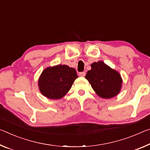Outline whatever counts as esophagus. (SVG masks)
Masks as SVG:
<instances>
[{"label":"esophagus","mask_w":150,"mask_h":150,"mask_svg":"<svg viewBox=\"0 0 150 150\" xmlns=\"http://www.w3.org/2000/svg\"><path fill=\"white\" fill-rule=\"evenodd\" d=\"M85 74H86V73H85V72H80L79 73V76H81V77H85Z\"/></svg>","instance_id":"obj_1"}]
</instances>
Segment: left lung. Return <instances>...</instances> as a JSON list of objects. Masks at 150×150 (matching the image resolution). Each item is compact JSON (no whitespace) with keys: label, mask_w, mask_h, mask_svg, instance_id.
<instances>
[{"label":"left lung","mask_w":150,"mask_h":150,"mask_svg":"<svg viewBox=\"0 0 150 150\" xmlns=\"http://www.w3.org/2000/svg\"><path fill=\"white\" fill-rule=\"evenodd\" d=\"M85 78L91 85L93 89L102 98L109 99L119 93L122 80L120 73L105 65L103 61L91 64Z\"/></svg>","instance_id":"left-lung-1"}]
</instances>
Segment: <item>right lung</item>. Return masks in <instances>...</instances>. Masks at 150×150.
I'll return each mask as SVG.
<instances>
[{"instance_id":"obj_1","label":"right lung","mask_w":150,"mask_h":150,"mask_svg":"<svg viewBox=\"0 0 150 150\" xmlns=\"http://www.w3.org/2000/svg\"><path fill=\"white\" fill-rule=\"evenodd\" d=\"M78 76L75 69L65 65L48 67L42 71L39 80L40 91L52 99L63 97L69 91Z\"/></svg>"}]
</instances>
